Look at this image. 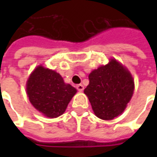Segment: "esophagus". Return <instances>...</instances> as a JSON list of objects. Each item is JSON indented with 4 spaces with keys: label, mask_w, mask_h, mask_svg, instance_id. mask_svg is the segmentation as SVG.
<instances>
[{
    "label": "esophagus",
    "mask_w": 157,
    "mask_h": 157,
    "mask_svg": "<svg viewBox=\"0 0 157 157\" xmlns=\"http://www.w3.org/2000/svg\"><path fill=\"white\" fill-rule=\"evenodd\" d=\"M76 89L78 90L79 92H82L84 90V86L82 85V84H79V85L76 86Z\"/></svg>",
    "instance_id": "34e87169"
}]
</instances>
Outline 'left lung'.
<instances>
[{
    "mask_svg": "<svg viewBox=\"0 0 157 157\" xmlns=\"http://www.w3.org/2000/svg\"><path fill=\"white\" fill-rule=\"evenodd\" d=\"M84 90L97 117L111 120L124 111L130 101L135 82L128 69L111 59L109 64L92 71Z\"/></svg>",
    "mask_w": 157,
    "mask_h": 157,
    "instance_id": "obj_1",
    "label": "left lung"
}]
</instances>
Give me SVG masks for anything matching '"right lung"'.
Masks as SVG:
<instances>
[{"label":"right lung","mask_w":157,"mask_h":157,"mask_svg":"<svg viewBox=\"0 0 157 157\" xmlns=\"http://www.w3.org/2000/svg\"><path fill=\"white\" fill-rule=\"evenodd\" d=\"M26 86L32 105L50 118L62 115L77 92L71 85L65 83L59 73L42 65L31 73Z\"/></svg>","instance_id":"obj_1"}]
</instances>
